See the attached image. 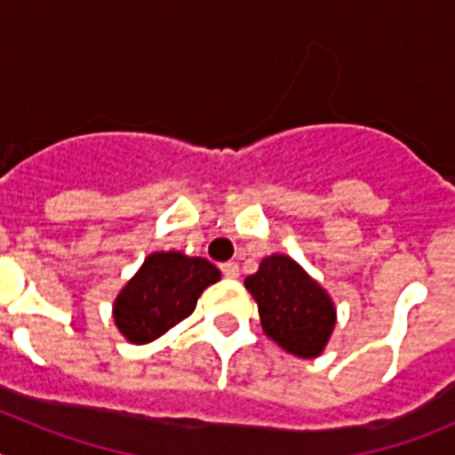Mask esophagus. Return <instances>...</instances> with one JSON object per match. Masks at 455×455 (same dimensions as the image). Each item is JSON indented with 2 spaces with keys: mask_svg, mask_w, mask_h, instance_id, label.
Returning <instances> with one entry per match:
<instances>
[{
  "mask_svg": "<svg viewBox=\"0 0 455 455\" xmlns=\"http://www.w3.org/2000/svg\"><path fill=\"white\" fill-rule=\"evenodd\" d=\"M220 273H223L225 277H230V280H236V277H239V264L236 262L220 264Z\"/></svg>",
  "mask_w": 455,
  "mask_h": 455,
  "instance_id": "esophagus-1",
  "label": "esophagus"
}]
</instances>
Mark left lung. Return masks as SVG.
<instances>
[{
  "label": "left lung",
  "mask_w": 455,
  "mask_h": 455,
  "mask_svg": "<svg viewBox=\"0 0 455 455\" xmlns=\"http://www.w3.org/2000/svg\"><path fill=\"white\" fill-rule=\"evenodd\" d=\"M246 289L257 300L264 332L284 351L299 357L323 351L335 325V307L331 296L291 257L262 259L259 271L246 277Z\"/></svg>",
  "instance_id": "1"
}]
</instances>
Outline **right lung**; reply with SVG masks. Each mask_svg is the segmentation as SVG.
<instances>
[{
  "label": "right lung",
  "mask_w": 455,
  "mask_h": 455,
  "mask_svg": "<svg viewBox=\"0 0 455 455\" xmlns=\"http://www.w3.org/2000/svg\"><path fill=\"white\" fill-rule=\"evenodd\" d=\"M219 277V268L203 257L155 252L118 293L116 325L134 344H148L187 319L203 289Z\"/></svg>",
  "instance_id": "obj_1"
}]
</instances>
